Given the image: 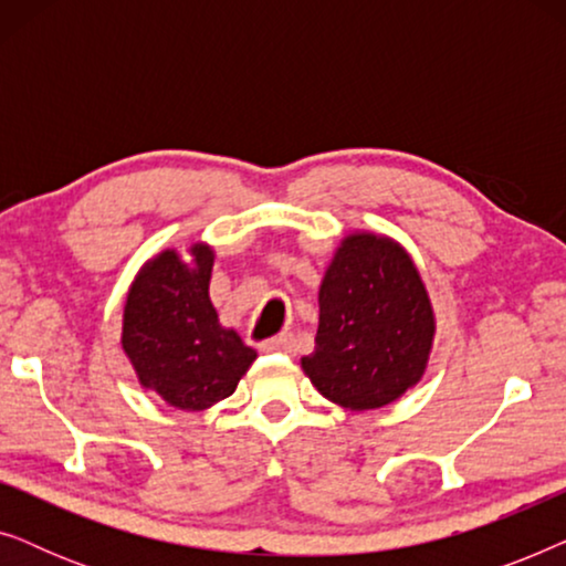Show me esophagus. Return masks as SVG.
Instances as JSON below:
<instances>
[{
	"label": "esophagus",
	"instance_id": "1",
	"mask_svg": "<svg viewBox=\"0 0 566 566\" xmlns=\"http://www.w3.org/2000/svg\"><path fill=\"white\" fill-rule=\"evenodd\" d=\"M262 347H265L268 353H293L296 350V339H293V335H289V332H283V335L268 339Z\"/></svg>",
	"mask_w": 566,
	"mask_h": 566
}]
</instances>
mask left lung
I'll list each match as a JSON object with an SVG mask.
<instances>
[{
    "mask_svg": "<svg viewBox=\"0 0 566 566\" xmlns=\"http://www.w3.org/2000/svg\"><path fill=\"white\" fill-rule=\"evenodd\" d=\"M432 337L436 314L405 247L355 231L322 277L316 345L301 368L324 399L366 412L420 384Z\"/></svg>",
    "mask_w": 566,
    "mask_h": 566,
    "instance_id": "8db88e82",
    "label": "left lung"
}]
</instances>
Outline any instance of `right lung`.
Returning <instances> with one entry per match:
<instances>
[{"label": "right lung", "mask_w": 566, "mask_h": 566, "mask_svg": "<svg viewBox=\"0 0 566 566\" xmlns=\"http://www.w3.org/2000/svg\"><path fill=\"white\" fill-rule=\"evenodd\" d=\"M165 250L138 270L123 308L120 345L138 384L169 407L200 412L234 394L258 353L221 327L208 296L213 250Z\"/></svg>", "instance_id": "1"}]
</instances>
